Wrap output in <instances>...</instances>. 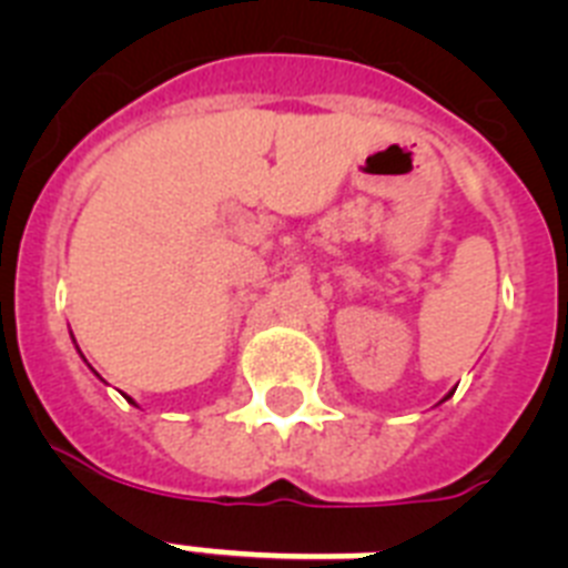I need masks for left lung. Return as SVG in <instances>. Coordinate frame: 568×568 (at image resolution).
<instances>
[{
  "label": "left lung",
  "mask_w": 568,
  "mask_h": 568,
  "mask_svg": "<svg viewBox=\"0 0 568 568\" xmlns=\"http://www.w3.org/2000/svg\"><path fill=\"white\" fill-rule=\"evenodd\" d=\"M446 398H449V395H446Z\"/></svg>",
  "instance_id": "8db88e82"
}]
</instances>
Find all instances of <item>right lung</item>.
Wrapping results in <instances>:
<instances>
[{
  "label": "right lung",
  "instance_id": "1",
  "mask_svg": "<svg viewBox=\"0 0 568 568\" xmlns=\"http://www.w3.org/2000/svg\"><path fill=\"white\" fill-rule=\"evenodd\" d=\"M128 400H130V398H128ZM130 404H133V400H130Z\"/></svg>",
  "mask_w": 568,
  "mask_h": 568
}]
</instances>
